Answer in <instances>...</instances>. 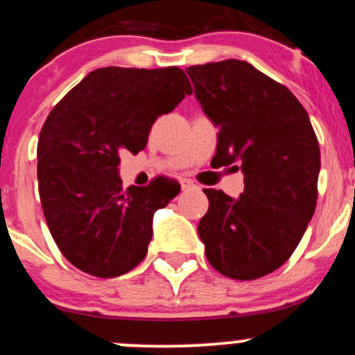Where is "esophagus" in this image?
<instances>
[{"label": "esophagus", "mask_w": 355, "mask_h": 355, "mask_svg": "<svg viewBox=\"0 0 355 355\" xmlns=\"http://www.w3.org/2000/svg\"><path fill=\"white\" fill-rule=\"evenodd\" d=\"M181 186H182V189H184V191H188V189H195V188H196L195 182L189 181V179H182Z\"/></svg>", "instance_id": "1"}]
</instances>
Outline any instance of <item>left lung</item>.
Masks as SVG:
<instances>
[{"label": "left lung", "instance_id": "left-lung-1", "mask_svg": "<svg viewBox=\"0 0 355 355\" xmlns=\"http://www.w3.org/2000/svg\"><path fill=\"white\" fill-rule=\"evenodd\" d=\"M203 112L219 128L212 162L245 174L238 198L203 189L198 223L207 261L248 282L276 271L300 243L318 202L321 153L292 91L241 60L186 69Z\"/></svg>", "mask_w": 355, "mask_h": 355}]
</instances>
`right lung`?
Returning a JSON list of instances; mask_svg holds the SVG:
<instances>
[{
	"mask_svg": "<svg viewBox=\"0 0 355 355\" xmlns=\"http://www.w3.org/2000/svg\"><path fill=\"white\" fill-rule=\"evenodd\" d=\"M191 94L179 67H105L58 101L37 141L44 217L63 257L91 276L115 278L145 259L155 210L181 186L155 178L122 188L121 153L141 152L153 122Z\"/></svg>",
	"mask_w": 355,
	"mask_h": 355,
	"instance_id": "add662e5",
	"label": "right lung"
}]
</instances>
